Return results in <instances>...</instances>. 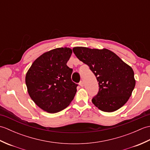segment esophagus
I'll return each instance as SVG.
<instances>
[{
  "label": "esophagus",
  "mask_w": 150,
  "mask_h": 150,
  "mask_svg": "<svg viewBox=\"0 0 150 150\" xmlns=\"http://www.w3.org/2000/svg\"><path fill=\"white\" fill-rule=\"evenodd\" d=\"M79 85H80L81 87H83L84 86V82H83V81H81L80 82H79Z\"/></svg>",
  "instance_id": "34e87169"
}]
</instances>
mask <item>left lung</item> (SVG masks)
I'll use <instances>...</instances> for the list:
<instances>
[{
	"mask_svg": "<svg viewBox=\"0 0 150 150\" xmlns=\"http://www.w3.org/2000/svg\"><path fill=\"white\" fill-rule=\"evenodd\" d=\"M73 52L90 67L98 82V91L92 98L95 106L106 112H112L124 106L135 86L131 67L107 49L75 47Z\"/></svg>",
	"mask_w": 150,
	"mask_h": 150,
	"instance_id": "8db88e82",
	"label": "left lung"
}]
</instances>
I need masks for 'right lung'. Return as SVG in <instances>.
Listing matches in <instances>:
<instances>
[{"label": "right lung", "instance_id": "right-lung-1", "mask_svg": "<svg viewBox=\"0 0 150 150\" xmlns=\"http://www.w3.org/2000/svg\"><path fill=\"white\" fill-rule=\"evenodd\" d=\"M72 53L59 47L37 58L26 75L30 97L41 109L54 113L64 109L73 100L78 84L71 81L73 69L67 66Z\"/></svg>", "mask_w": 150, "mask_h": 150}]
</instances>
